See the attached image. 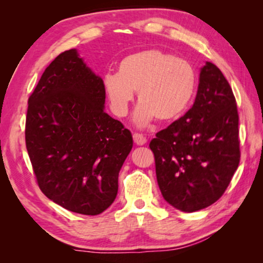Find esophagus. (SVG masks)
I'll return each instance as SVG.
<instances>
[{"label":"esophagus","instance_id":"1","mask_svg":"<svg viewBox=\"0 0 263 263\" xmlns=\"http://www.w3.org/2000/svg\"><path fill=\"white\" fill-rule=\"evenodd\" d=\"M133 141H135L136 145L142 146L147 142V139H146L142 135H140V133H135V135H133Z\"/></svg>","mask_w":263,"mask_h":263}]
</instances>
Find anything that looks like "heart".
<instances>
[{
	"mask_svg": "<svg viewBox=\"0 0 263 263\" xmlns=\"http://www.w3.org/2000/svg\"><path fill=\"white\" fill-rule=\"evenodd\" d=\"M197 82V72L189 61L151 48L124 57L118 73L103 78V91L111 112L121 118L128 114L137 91L139 105L133 121L145 127L155 118L163 123L180 118L194 100Z\"/></svg>",
	"mask_w": 263,
	"mask_h": 263,
	"instance_id": "obj_1",
	"label": "heart"
}]
</instances>
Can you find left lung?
<instances>
[{
  "label": "left lung",
  "instance_id": "8db88e82",
  "mask_svg": "<svg viewBox=\"0 0 263 263\" xmlns=\"http://www.w3.org/2000/svg\"><path fill=\"white\" fill-rule=\"evenodd\" d=\"M238 125L232 89L220 69L206 61L193 106L149 144L167 203L195 212L221 197L239 166Z\"/></svg>",
  "mask_w": 263,
  "mask_h": 263
}]
</instances>
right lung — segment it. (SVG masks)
<instances>
[{
  "label": "right lung",
  "mask_w": 263,
  "mask_h": 263,
  "mask_svg": "<svg viewBox=\"0 0 263 263\" xmlns=\"http://www.w3.org/2000/svg\"><path fill=\"white\" fill-rule=\"evenodd\" d=\"M28 103L25 142L39 188L69 211L100 215L117 196L133 146L104 111L103 80L72 48L51 62Z\"/></svg>",
  "instance_id": "obj_1"
}]
</instances>
